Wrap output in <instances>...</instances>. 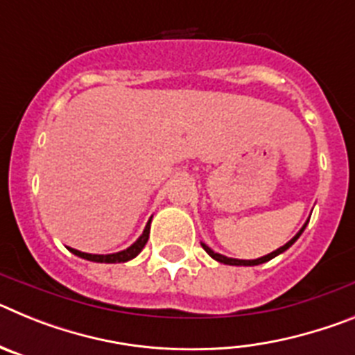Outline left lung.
I'll use <instances>...</instances> for the list:
<instances>
[{
    "instance_id": "left-lung-1",
    "label": "left lung",
    "mask_w": 355,
    "mask_h": 355,
    "mask_svg": "<svg viewBox=\"0 0 355 355\" xmlns=\"http://www.w3.org/2000/svg\"><path fill=\"white\" fill-rule=\"evenodd\" d=\"M307 222H309V220H307ZM307 222L302 225V229H300L299 233L295 234V236L291 238L290 241H288V243H284V245H283V247H279L277 250H274V252H270V254H266V256H261V258H258V259H236V258H227V256H222V254H218V252H215V250L209 249V247L206 245V243H200V245H202V249H205L206 252H208L209 256H211V258L215 259V261H218V263H224V265H233V266H256V265H261V263L270 261V259H274L275 256H279V254H283L284 250L290 249V247L293 245L295 241L299 240L300 234L304 233V229H306Z\"/></svg>"
}]
</instances>
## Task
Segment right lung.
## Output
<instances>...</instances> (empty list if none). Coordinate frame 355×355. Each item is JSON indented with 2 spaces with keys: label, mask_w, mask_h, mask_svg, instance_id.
<instances>
[{
  "label": "right lung",
  "mask_w": 355,
  "mask_h": 355,
  "mask_svg": "<svg viewBox=\"0 0 355 355\" xmlns=\"http://www.w3.org/2000/svg\"><path fill=\"white\" fill-rule=\"evenodd\" d=\"M149 231H150V218L149 222H147L146 229H144V233L140 234L139 240L135 241L133 245H130L128 249L121 250V252H114V254H89V252H81V250H76V249H71V247H67L69 250H71L72 254H76L78 258H83L87 259V261H96V263H126L130 261V259L137 258L140 252H142V249L146 247L147 240H149Z\"/></svg>",
  "instance_id": "add662e5"
}]
</instances>
